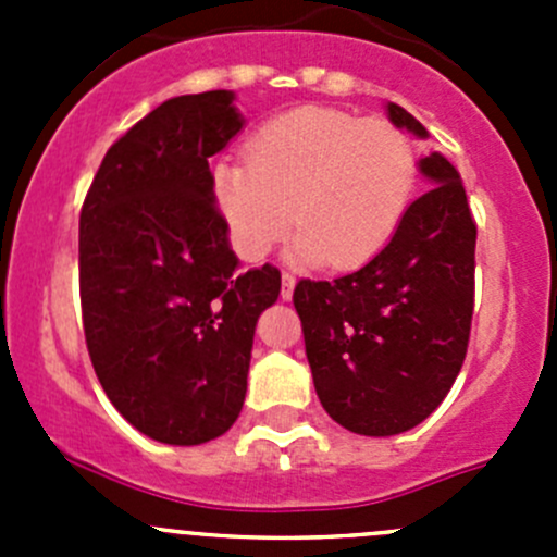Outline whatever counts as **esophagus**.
Here are the masks:
<instances>
[{
  "label": "esophagus",
  "instance_id": "34e87169",
  "mask_svg": "<svg viewBox=\"0 0 557 557\" xmlns=\"http://www.w3.org/2000/svg\"><path fill=\"white\" fill-rule=\"evenodd\" d=\"M294 288H296V277H294V274L285 272L283 274V288H280V296H283V301L294 299Z\"/></svg>",
  "mask_w": 557,
  "mask_h": 557
}]
</instances>
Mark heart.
Returning a JSON list of instances; mask_svg holds the SVG:
<instances>
[{"instance_id":"b5f03b06","label":"heart","mask_w":557,"mask_h":557,"mask_svg":"<svg viewBox=\"0 0 557 557\" xmlns=\"http://www.w3.org/2000/svg\"><path fill=\"white\" fill-rule=\"evenodd\" d=\"M414 177L418 159L401 128L310 104L263 123L247 143V164L221 161L212 194L247 261L267 256L296 218L290 261L358 269L398 232Z\"/></svg>"}]
</instances>
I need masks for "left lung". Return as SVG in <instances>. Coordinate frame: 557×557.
<instances>
[{"mask_svg":"<svg viewBox=\"0 0 557 557\" xmlns=\"http://www.w3.org/2000/svg\"><path fill=\"white\" fill-rule=\"evenodd\" d=\"M396 128L429 139L404 107ZM434 188L409 205L380 256L334 283L301 280L294 307L325 412L361 436L423 423L450 391L474 312L476 226L460 174L442 153L420 159Z\"/></svg>","mask_w":557,"mask_h":557,"instance_id":"8db88e82","label":"left lung"}]
</instances>
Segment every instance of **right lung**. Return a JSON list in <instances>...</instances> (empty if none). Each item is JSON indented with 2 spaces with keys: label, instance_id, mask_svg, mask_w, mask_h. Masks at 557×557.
I'll list each match as a JSON object with an SVG mask.
<instances>
[{
  "label": "right lung",
  "instance_id": "right-lung-1",
  "mask_svg": "<svg viewBox=\"0 0 557 557\" xmlns=\"http://www.w3.org/2000/svg\"><path fill=\"white\" fill-rule=\"evenodd\" d=\"M245 126L234 91L174 97L110 150L81 210V305L112 407L164 445H205L239 418L269 263L239 272L210 159Z\"/></svg>",
  "mask_w": 557,
  "mask_h": 557
}]
</instances>
